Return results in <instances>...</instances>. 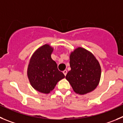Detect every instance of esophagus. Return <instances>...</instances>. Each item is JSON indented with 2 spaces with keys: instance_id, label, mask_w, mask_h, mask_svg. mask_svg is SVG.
<instances>
[{
  "instance_id": "obj_1",
  "label": "esophagus",
  "mask_w": 123,
  "mask_h": 123,
  "mask_svg": "<svg viewBox=\"0 0 123 123\" xmlns=\"http://www.w3.org/2000/svg\"><path fill=\"white\" fill-rule=\"evenodd\" d=\"M63 73L64 74V75L66 76V74H67V71L66 70H65L63 71Z\"/></svg>"
}]
</instances>
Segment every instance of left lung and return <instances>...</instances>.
<instances>
[{
	"instance_id": "left-lung-1",
	"label": "left lung",
	"mask_w": 123,
	"mask_h": 123,
	"mask_svg": "<svg viewBox=\"0 0 123 123\" xmlns=\"http://www.w3.org/2000/svg\"><path fill=\"white\" fill-rule=\"evenodd\" d=\"M71 70L65 78L75 93L84 95L96 89L100 81L101 70L93 55L82 47L76 49L70 55Z\"/></svg>"
}]
</instances>
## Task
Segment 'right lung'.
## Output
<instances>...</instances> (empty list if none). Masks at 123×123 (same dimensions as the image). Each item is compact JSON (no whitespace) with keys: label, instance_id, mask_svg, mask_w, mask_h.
Returning <instances> with one entry per match:
<instances>
[{"label":"right lung","instance_id":"1","mask_svg":"<svg viewBox=\"0 0 123 123\" xmlns=\"http://www.w3.org/2000/svg\"><path fill=\"white\" fill-rule=\"evenodd\" d=\"M53 51L49 44H45L36 50L31 57L27 75L31 86L43 93H49L56 84L65 78L58 69L56 62L51 58Z\"/></svg>","mask_w":123,"mask_h":123}]
</instances>
